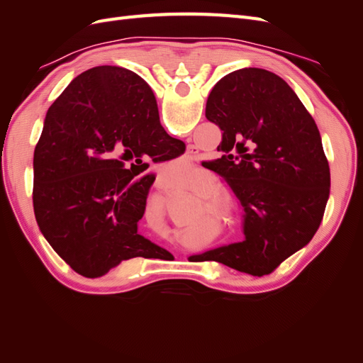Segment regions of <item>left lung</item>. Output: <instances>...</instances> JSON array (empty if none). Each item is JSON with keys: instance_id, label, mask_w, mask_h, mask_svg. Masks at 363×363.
Listing matches in <instances>:
<instances>
[{"instance_id": "left-lung-1", "label": "left lung", "mask_w": 363, "mask_h": 363, "mask_svg": "<svg viewBox=\"0 0 363 363\" xmlns=\"http://www.w3.org/2000/svg\"><path fill=\"white\" fill-rule=\"evenodd\" d=\"M206 118L223 130L221 157L204 162L244 207L245 240L204 252L251 276H265L311 242L330 195L321 135L277 74H227L207 98Z\"/></svg>"}]
</instances>
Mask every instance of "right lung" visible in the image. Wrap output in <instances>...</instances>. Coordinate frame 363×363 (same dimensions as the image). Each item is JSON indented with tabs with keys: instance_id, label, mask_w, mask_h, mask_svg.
<instances>
[{
	"instance_id": "1",
	"label": "right lung",
	"mask_w": 363,
	"mask_h": 363,
	"mask_svg": "<svg viewBox=\"0 0 363 363\" xmlns=\"http://www.w3.org/2000/svg\"><path fill=\"white\" fill-rule=\"evenodd\" d=\"M184 152L159 121L151 87L133 71L82 72L48 108L33 157V208L42 235L84 277L162 248L138 233L155 175L148 163Z\"/></svg>"
}]
</instances>
